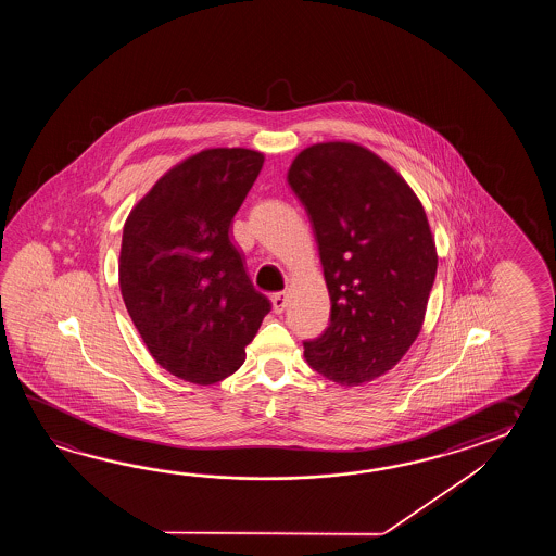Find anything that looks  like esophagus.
I'll use <instances>...</instances> for the list:
<instances>
[{
    "label": "esophagus",
    "instance_id": "34e87169",
    "mask_svg": "<svg viewBox=\"0 0 556 556\" xmlns=\"http://www.w3.org/2000/svg\"><path fill=\"white\" fill-rule=\"evenodd\" d=\"M270 300H273L274 312H276V314H282L283 307H286V304H288L286 294H283V292H276V294H273Z\"/></svg>",
    "mask_w": 556,
    "mask_h": 556
}]
</instances>
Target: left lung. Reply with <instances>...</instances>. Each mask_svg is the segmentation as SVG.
I'll return each instance as SVG.
<instances>
[{
	"mask_svg": "<svg viewBox=\"0 0 556 556\" xmlns=\"http://www.w3.org/2000/svg\"><path fill=\"white\" fill-rule=\"evenodd\" d=\"M288 182L306 206L331 302L328 330L304 343L307 364L342 386L381 378L426 321L438 274L426 208L390 163L352 141L309 144Z\"/></svg>",
	"mask_w": 556,
	"mask_h": 556,
	"instance_id": "left-lung-1",
	"label": "left lung"
}]
</instances>
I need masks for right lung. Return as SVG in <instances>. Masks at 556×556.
<instances>
[{
    "label": "right lung",
    "instance_id": "1",
    "mask_svg": "<svg viewBox=\"0 0 556 556\" xmlns=\"http://www.w3.org/2000/svg\"><path fill=\"white\" fill-rule=\"evenodd\" d=\"M264 154L214 147L170 166L130 208L118 288L154 362L197 386L232 376L270 312L230 226Z\"/></svg>",
    "mask_w": 556,
    "mask_h": 556
}]
</instances>
